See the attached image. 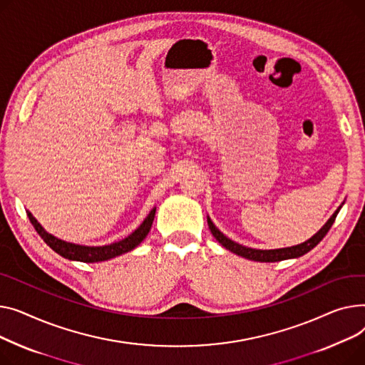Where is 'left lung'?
<instances>
[{"label":"left lung","mask_w":365,"mask_h":365,"mask_svg":"<svg viewBox=\"0 0 365 365\" xmlns=\"http://www.w3.org/2000/svg\"><path fill=\"white\" fill-rule=\"evenodd\" d=\"M344 205V203H341ZM341 205L334 210L333 215L330 217V220L321 227L311 239H308L307 242L301 243V245H296V246H290V247H282V249H252V247H247V246H243V245H239L232 242L231 239H228L225 234H222L217 227L215 224H213L210 221V218L207 217V225H209V230L210 232L213 234V237H215L225 249H228L230 252L235 253L242 256V258H246V259H250V261H256V262H278V261H286V259H294V258H299V256H302L305 253H308L309 250H312L321 240L324 239V235L329 232V230L331 228L337 213L341 207Z\"/></svg>","instance_id":"obj_1"}]
</instances>
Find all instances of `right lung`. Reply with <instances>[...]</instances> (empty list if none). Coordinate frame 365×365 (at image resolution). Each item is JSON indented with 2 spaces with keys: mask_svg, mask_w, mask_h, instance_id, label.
I'll return each instance as SVG.
<instances>
[{
  "mask_svg": "<svg viewBox=\"0 0 365 365\" xmlns=\"http://www.w3.org/2000/svg\"><path fill=\"white\" fill-rule=\"evenodd\" d=\"M26 213L32 225L35 227L36 232L41 235V239L44 240L56 253L63 256V258L71 259V261H79V262H101V261H109L112 258H116V256H120L126 252H131L133 249H135L147 237L150 228H152L156 207L150 210L147 218L140 224V227L135 231H133L130 235H128V237L110 245H104V246H83V245L64 242L56 237V235L50 234L48 231H46L44 227L35 220V217L29 210H26Z\"/></svg>",
  "mask_w": 365,
  "mask_h": 365,
  "instance_id": "add662e5",
  "label": "right lung"
}]
</instances>
